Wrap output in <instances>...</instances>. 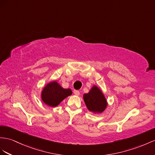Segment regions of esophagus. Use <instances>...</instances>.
<instances>
[{
    "mask_svg": "<svg viewBox=\"0 0 155 155\" xmlns=\"http://www.w3.org/2000/svg\"><path fill=\"white\" fill-rule=\"evenodd\" d=\"M74 95H76V96H78L79 95H80V92H79V91H78V90H74Z\"/></svg>",
    "mask_w": 155,
    "mask_h": 155,
    "instance_id": "34e87169",
    "label": "esophagus"
}]
</instances>
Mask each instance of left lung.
<instances>
[{
  "instance_id": "left-lung-1",
  "label": "left lung",
  "mask_w": 155,
  "mask_h": 155,
  "mask_svg": "<svg viewBox=\"0 0 155 155\" xmlns=\"http://www.w3.org/2000/svg\"><path fill=\"white\" fill-rule=\"evenodd\" d=\"M83 99L87 109L94 114L103 113L108 105L104 94L96 85L92 87L88 93L84 94Z\"/></svg>"
}]
</instances>
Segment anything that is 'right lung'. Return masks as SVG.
Returning <instances> with one entry per match:
<instances>
[{"mask_svg":"<svg viewBox=\"0 0 155 155\" xmlns=\"http://www.w3.org/2000/svg\"><path fill=\"white\" fill-rule=\"evenodd\" d=\"M72 93L70 88H63L59 83L54 81L48 83L42 90L41 100L48 106L55 107Z\"/></svg>","mask_w":155,"mask_h":155,"instance_id":"obj_1","label":"right lung"}]
</instances>
